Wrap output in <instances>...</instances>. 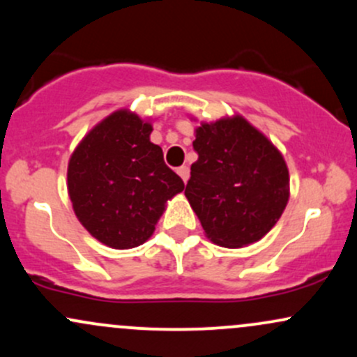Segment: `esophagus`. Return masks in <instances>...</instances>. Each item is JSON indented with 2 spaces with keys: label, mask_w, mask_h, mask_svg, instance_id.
Returning <instances> with one entry per match:
<instances>
[{
  "label": "esophagus",
  "mask_w": 357,
  "mask_h": 357,
  "mask_svg": "<svg viewBox=\"0 0 357 357\" xmlns=\"http://www.w3.org/2000/svg\"><path fill=\"white\" fill-rule=\"evenodd\" d=\"M178 174L181 176L183 181L186 183L188 179H190V167H188V166H181V167H178Z\"/></svg>",
  "instance_id": "obj_1"
}]
</instances>
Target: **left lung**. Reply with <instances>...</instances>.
<instances>
[{
	"label": "left lung",
	"mask_w": 357,
	"mask_h": 357,
	"mask_svg": "<svg viewBox=\"0 0 357 357\" xmlns=\"http://www.w3.org/2000/svg\"><path fill=\"white\" fill-rule=\"evenodd\" d=\"M188 202L206 236L220 247L255 243L272 230L289 202L284 155L241 116L196 129Z\"/></svg>",
	"instance_id": "left-lung-1"
}]
</instances>
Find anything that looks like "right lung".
Masks as SVG:
<instances>
[{
	"label": "right lung",
	"mask_w": 357,
	"mask_h": 357,
	"mask_svg": "<svg viewBox=\"0 0 357 357\" xmlns=\"http://www.w3.org/2000/svg\"><path fill=\"white\" fill-rule=\"evenodd\" d=\"M153 126L122 109L82 139L68 162L73 211L93 238L110 248L142 245L154 233L166 202L184 190L149 141Z\"/></svg>",
	"instance_id": "right-lung-1"
}]
</instances>
